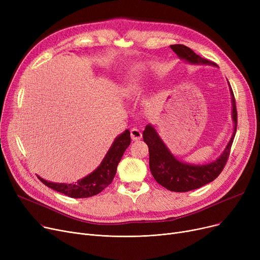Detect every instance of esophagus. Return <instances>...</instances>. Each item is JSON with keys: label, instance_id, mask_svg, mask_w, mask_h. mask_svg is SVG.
Wrapping results in <instances>:
<instances>
[{"label": "esophagus", "instance_id": "obj_1", "mask_svg": "<svg viewBox=\"0 0 260 260\" xmlns=\"http://www.w3.org/2000/svg\"><path fill=\"white\" fill-rule=\"evenodd\" d=\"M131 137L134 141H138L142 138V133L138 128H132L131 129Z\"/></svg>", "mask_w": 260, "mask_h": 260}]
</instances>
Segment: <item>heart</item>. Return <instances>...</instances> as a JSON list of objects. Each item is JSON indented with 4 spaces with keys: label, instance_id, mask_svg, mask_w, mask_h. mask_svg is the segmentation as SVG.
<instances>
[{
    "label": "heart",
    "instance_id": "1",
    "mask_svg": "<svg viewBox=\"0 0 260 260\" xmlns=\"http://www.w3.org/2000/svg\"><path fill=\"white\" fill-rule=\"evenodd\" d=\"M144 76V68L142 66H138L132 73L131 77L125 83V90L131 95H137L142 90L141 82Z\"/></svg>",
    "mask_w": 260,
    "mask_h": 260
}]
</instances>
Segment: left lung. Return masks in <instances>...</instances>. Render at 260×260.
<instances>
[{
  "label": "left lung",
  "mask_w": 260,
  "mask_h": 260,
  "mask_svg": "<svg viewBox=\"0 0 260 260\" xmlns=\"http://www.w3.org/2000/svg\"><path fill=\"white\" fill-rule=\"evenodd\" d=\"M171 48L180 59H183L190 64H208L217 66L216 63L201 58L185 45L176 44L172 45ZM230 91L232 98V107H233V109H232V119H233L234 122V132L219 158L213 162L207 163V165H188V163L178 160L171 153L168 146L159 137L158 133L153 127V125L147 124L145 126L143 132V140L148 146L149 170H151L153 177L159 184L165 186L169 190H172V192L182 193L206 185L219 176L229 159L231 146L233 144L237 128L236 102L231 86Z\"/></svg>",
  "instance_id": "obj_1"
}]
</instances>
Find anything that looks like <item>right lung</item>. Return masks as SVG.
Segmentation results:
<instances>
[{
    "label": "right lung",
    "instance_id": "1",
    "mask_svg": "<svg viewBox=\"0 0 260 260\" xmlns=\"http://www.w3.org/2000/svg\"><path fill=\"white\" fill-rule=\"evenodd\" d=\"M131 144V133L126 129L119 135L112 144L111 148L101 165L92 173L75 183H56L44 180L38 176V178L46 186L57 190L72 198H87L101 193L102 190L112 183L117 172V167L124 154L125 149Z\"/></svg>",
    "mask_w": 260,
    "mask_h": 260
}]
</instances>
